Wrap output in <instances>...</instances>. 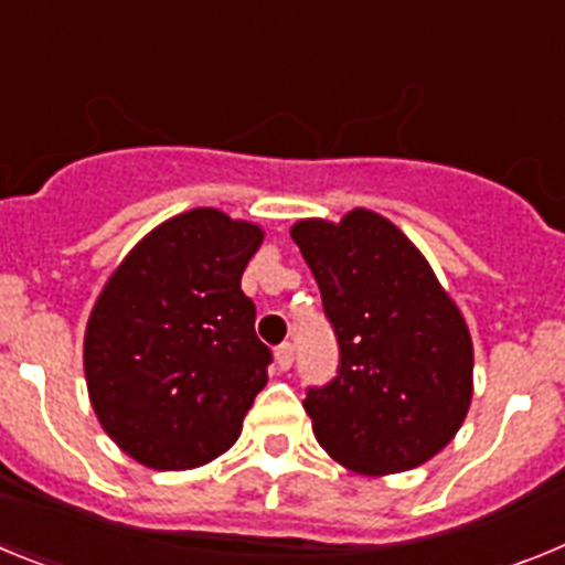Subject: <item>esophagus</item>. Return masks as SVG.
<instances>
[{
    "label": "esophagus",
    "instance_id": "1",
    "mask_svg": "<svg viewBox=\"0 0 565 565\" xmlns=\"http://www.w3.org/2000/svg\"><path fill=\"white\" fill-rule=\"evenodd\" d=\"M274 359H277L279 371H288V367H291V364H294V344L291 342L277 344V351H274Z\"/></svg>",
    "mask_w": 565,
    "mask_h": 565
}]
</instances>
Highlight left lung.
<instances>
[{"label":"left lung","instance_id":"1","mask_svg":"<svg viewBox=\"0 0 565 565\" xmlns=\"http://www.w3.org/2000/svg\"><path fill=\"white\" fill-rule=\"evenodd\" d=\"M339 344L337 376L306 391L322 450L364 476L444 450L472 398V339L427 259L391 221L356 209L291 228Z\"/></svg>","mask_w":565,"mask_h":565}]
</instances>
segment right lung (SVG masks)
<instances>
[{"label":"right lung","mask_w":565,"mask_h":565,"mask_svg":"<svg viewBox=\"0 0 565 565\" xmlns=\"http://www.w3.org/2000/svg\"><path fill=\"white\" fill-rule=\"evenodd\" d=\"M263 243L217 209L183 212L127 254L89 313L84 373L107 436L152 469H192L237 441L271 351L239 288Z\"/></svg>","instance_id":"1"}]
</instances>
